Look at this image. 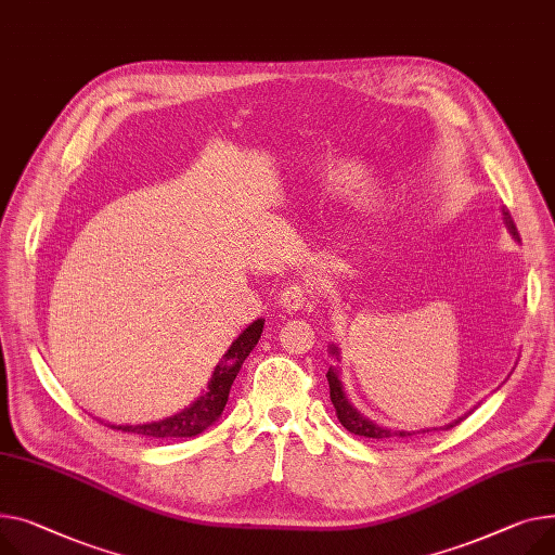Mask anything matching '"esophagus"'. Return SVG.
<instances>
[{
    "mask_svg": "<svg viewBox=\"0 0 555 555\" xmlns=\"http://www.w3.org/2000/svg\"><path fill=\"white\" fill-rule=\"evenodd\" d=\"M281 308L285 312H297L304 310L312 304V289L304 283H292L281 292V299H279Z\"/></svg>",
    "mask_w": 555,
    "mask_h": 555,
    "instance_id": "34e87169",
    "label": "esophagus"
}]
</instances>
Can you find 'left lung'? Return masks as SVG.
I'll list each match as a JSON object with an SVG mask.
<instances>
[{"label":"left lung","instance_id":"obj_1","mask_svg":"<svg viewBox=\"0 0 555 555\" xmlns=\"http://www.w3.org/2000/svg\"><path fill=\"white\" fill-rule=\"evenodd\" d=\"M502 216H504V225L513 234V238H520L518 228H515L513 218H511L506 207H502ZM330 352L339 359V350L335 346H330ZM325 377H327V384H330V399H332V403H335L337 417H339V422H341V426L346 430H350L354 435H361V437H371V439H395V437H411V435H415L411 430H390L386 426H379V424H375L371 420H365L357 409H352V403L348 401V397L344 392V386L339 382V373L335 371V367H330ZM455 424H460V420ZM455 424H449L447 428H453Z\"/></svg>","mask_w":555,"mask_h":555}]
</instances>
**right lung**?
<instances>
[{
  "instance_id": "right-lung-1",
  "label": "right lung",
  "mask_w": 555,
  "mask_h": 555,
  "mask_svg": "<svg viewBox=\"0 0 555 555\" xmlns=\"http://www.w3.org/2000/svg\"><path fill=\"white\" fill-rule=\"evenodd\" d=\"M263 332V319H256L251 325H247L238 339L230 346V350L225 352L223 361L216 365V371L207 384V392L201 395L190 409H184L182 413L160 420V422H152V424H138V426H114L122 433H131V435H140L146 439H182V437H196L198 433H203L205 428H209L220 413H223L228 397H230V388L241 371L243 361L247 359V354L254 350V346L261 339Z\"/></svg>"
}]
</instances>
